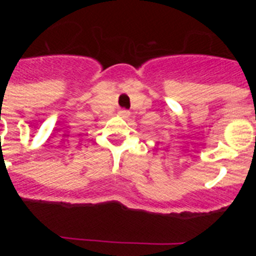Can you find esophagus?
I'll use <instances>...</instances> for the list:
<instances>
[{
  "label": "esophagus",
  "instance_id": "obj_1",
  "mask_svg": "<svg viewBox=\"0 0 256 256\" xmlns=\"http://www.w3.org/2000/svg\"><path fill=\"white\" fill-rule=\"evenodd\" d=\"M119 114H120L122 118H128V116H130V112H126V110H122V112H119Z\"/></svg>",
  "mask_w": 256,
  "mask_h": 256
}]
</instances>
